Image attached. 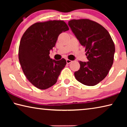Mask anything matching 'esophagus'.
I'll return each instance as SVG.
<instances>
[{
	"instance_id": "esophagus-1",
	"label": "esophagus",
	"mask_w": 127,
	"mask_h": 127,
	"mask_svg": "<svg viewBox=\"0 0 127 127\" xmlns=\"http://www.w3.org/2000/svg\"><path fill=\"white\" fill-rule=\"evenodd\" d=\"M66 63H67V64H69V63H71L72 61H70V60H69V59H66Z\"/></svg>"
}]
</instances>
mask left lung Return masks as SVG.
I'll use <instances>...</instances> for the list:
<instances>
[{"label": "left lung", "mask_w": 127, "mask_h": 127, "mask_svg": "<svg viewBox=\"0 0 127 127\" xmlns=\"http://www.w3.org/2000/svg\"><path fill=\"white\" fill-rule=\"evenodd\" d=\"M68 25L87 51L88 62L79 61L80 68L74 72L76 79L92 86L98 84L112 66L115 45L108 31L98 23L87 19L73 20Z\"/></svg>", "instance_id": "1"}]
</instances>
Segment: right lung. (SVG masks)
Wrapping results in <instances>:
<instances>
[{"label": "right lung", "mask_w": 127, "mask_h": 127, "mask_svg": "<svg viewBox=\"0 0 127 127\" xmlns=\"http://www.w3.org/2000/svg\"><path fill=\"white\" fill-rule=\"evenodd\" d=\"M69 28L63 21H49L31 26L23 34L19 46L18 57L26 77L41 90L55 85L66 61L50 58V51L58 37Z\"/></svg>", "instance_id": "obj_1"}]
</instances>
